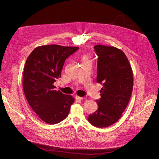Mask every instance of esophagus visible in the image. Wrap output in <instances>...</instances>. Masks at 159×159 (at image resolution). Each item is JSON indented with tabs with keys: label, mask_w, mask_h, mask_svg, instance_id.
Listing matches in <instances>:
<instances>
[{
	"label": "esophagus",
	"mask_w": 159,
	"mask_h": 159,
	"mask_svg": "<svg viewBox=\"0 0 159 159\" xmlns=\"http://www.w3.org/2000/svg\"><path fill=\"white\" fill-rule=\"evenodd\" d=\"M75 99H77V100H83V99H84V98H82V97H79V96H76L75 97Z\"/></svg>",
	"instance_id": "obj_1"
}]
</instances>
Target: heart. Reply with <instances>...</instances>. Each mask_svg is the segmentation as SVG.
<instances>
[{
    "instance_id": "b5f03b06",
    "label": "heart",
    "mask_w": 159,
    "mask_h": 159,
    "mask_svg": "<svg viewBox=\"0 0 159 159\" xmlns=\"http://www.w3.org/2000/svg\"><path fill=\"white\" fill-rule=\"evenodd\" d=\"M82 61H83V63L86 62V61H89V57L87 55H83V56L82 57Z\"/></svg>"
}]
</instances>
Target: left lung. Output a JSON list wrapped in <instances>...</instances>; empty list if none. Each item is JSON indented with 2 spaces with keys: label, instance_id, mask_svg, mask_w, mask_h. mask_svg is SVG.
I'll return each mask as SVG.
<instances>
[{
  "label": "left lung",
  "instance_id": "8db88e82",
  "mask_svg": "<svg viewBox=\"0 0 159 159\" xmlns=\"http://www.w3.org/2000/svg\"><path fill=\"white\" fill-rule=\"evenodd\" d=\"M97 82L102 84L98 108L90 115L89 122L98 128L107 127L121 118L131 98L133 72L124 52L114 47L97 44Z\"/></svg>",
  "mask_w": 159,
  "mask_h": 159
}]
</instances>
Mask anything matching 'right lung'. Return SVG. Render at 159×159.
I'll return each mask as SVG.
<instances>
[{
    "mask_svg": "<svg viewBox=\"0 0 159 159\" xmlns=\"http://www.w3.org/2000/svg\"><path fill=\"white\" fill-rule=\"evenodd\" d=\"M79 49L58 44L36 47L28 57L22 87L32 109L44 122L53 125L69 115L75 99L55 90L53 83L61 77L65 60Z\"/></svg>",
    "mask_w": 159,
    "mask_h": 159,
    "instance_id": "1",
    "label": "right lung"
}]
</instances>
